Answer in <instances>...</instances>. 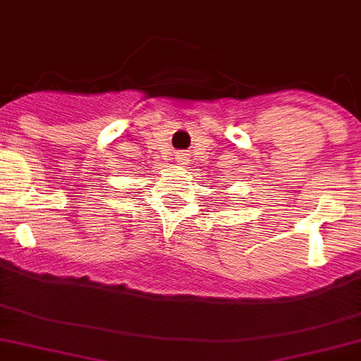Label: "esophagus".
I'll list each match as a JSON object with an SVG mask.
<instances>
[{
	"label": "esophagus",
	"mask_w": 361,
	"mask_h": 361,
	"mask_svg": "<svg viewBox=\"0 0 361 361\" xmlns=\"http://www.w3.org/2000/svg\"><path fill=\"white\" fill-rule=\"evenodd\" d=\"M176 161L180 165H185V164H187V154H185V152H178V154H176Z\"/></svg>",
	"instance_id": "obj_1"
}]
</instances>
